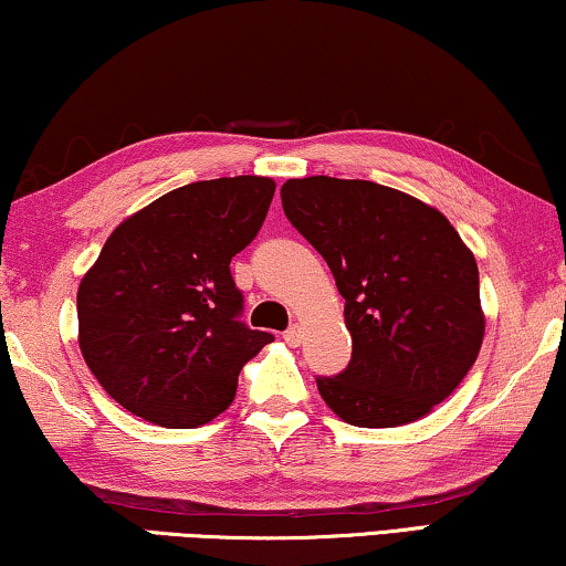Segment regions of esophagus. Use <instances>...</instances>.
<instances>
[{
	"label": "esophagus",
	"instance_id": "1",
	"mask_svg": "<svg viewBox=\"0 0 566 566\" xmlns=\"http://www.w3.org/2000/svg\"><path fill=\"white\" fill-rule=\"evenodd\" d=\"M284 340L290 343V345H294V348H297V345L302 343V325H292L290 331L284 333Z\"/></svg>",
	"mask_w": 566,
	"mask_h": 566
}]
</instances>
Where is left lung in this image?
<instances>
[{"mask_svg":"<svg viewBox=\"0 0 566 566\" xmlns=\"http://www.w3.org/2000/svg\"><path fill=\"white\" fill-rule=\"evenodd\" d=\"M284 216L327 261L353 358L317 391L353 427H401L458 389L485 335L472 251L440 210L368 180L282 185Z\"/></svg>","mask_w":566,"mask_h":566,"instance_id":"1","label":"left lung"}]
</instances>
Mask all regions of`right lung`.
<instances>
[{
	"label": "right lung",
	"mask_w": 566,
	"mask_h": 566,
	"mask_svg": "<svg viewBox=\"0 0 566 566\" xmlns=\"http://www.w3.org/2000/svg\"><path fill=\"white\" fill-rule=\"evenodd\" d=\"M272 177L239 175L165 192L108 235L78 286V345L104 391L167 429L231 407L247 360L272 333L239 319L231 259L274 198Z\"/></svg>",
	"instance_id": "right-lung-1"
}]
</instances>
